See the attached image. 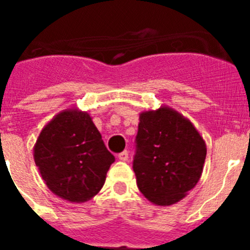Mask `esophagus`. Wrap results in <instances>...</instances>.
Here are the masks:
<instances>
[{
	"label": "esophagus",
	"instance_id": "esophagus-1",
	"mask_svg": "<svg viewBox=\"0 0 250 250\" xmlns=\"http://www.w3.org/2000/svg\"><path fill=\"white\" fill-rule=\"evenodd\" d=\"M118 158H119V160H121V161H127L129 160V152L127 151L120 152V154L118 155Z\"/></svg>",
	"mask_w": 250,
	"mask_h": 250
}]
</instances>
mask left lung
Segmentation results:
<instances>
[{"instance_id":"left-lung-1","label":"left lung","mask_w":250,"mask_h":250,"mask_svg":"<svg viewBox=\"0 0 250 250\" xmlns=\"http://www.w3.org/2000/svg\"><path fill=\"white\" fill-rule=\"evenodd\" d=\"M134 173L143 195L167 207L184 199L198 184L207 145L190 120L169 106L139 115Z\"/></svg>"}]
</instances>
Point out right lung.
<instances>
[{"instance_id":"add662e5","label":"right lung","mask_w":250,"mask_h":250,"mask_svg":"<svg viewBox=\"0 0 250 250\" xmlns=\"http://www.w3.org/2000/svg\"><path fill=\"white\" fill-rule=\"evenodd\" d=\"M35 164L55 195L71 203L94 198L115 161L86 111L65 109L46 124L34 146Z\"/></svg>"}]
</instances>
